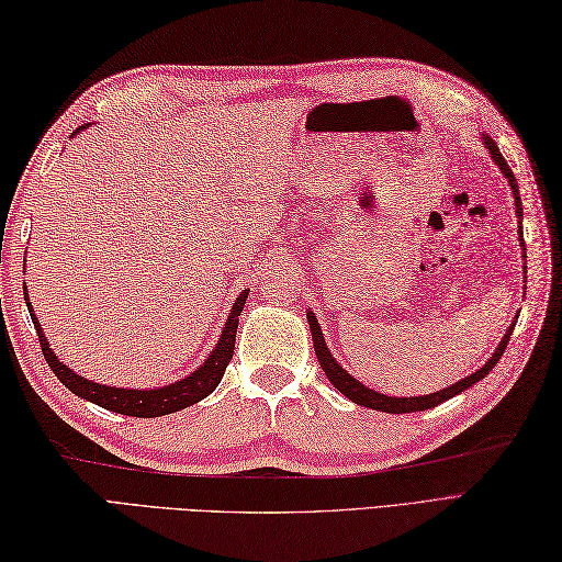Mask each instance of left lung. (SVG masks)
I'll return each mask as SVG.
<instances>
[{
	"label": "left lung",
	"mask_w": 562,
	"mask_h": 562,
	"mask_svg": "<svg viewBox=\"0 0 562 562\" xmlns=\"http://www.w3.org/2000/svg\"><path fill=\"white\" fill-rule=\"evenodd\" d=\"M483 145H485L487 151H491L493 161L499 166V171H503L505 178L509 181L512 195H515V207H517V217H519V236H521V214H524V212H521V200H519L517 178H515V173H512L509 164L503 159V154H499L497 142H493V137L483 135ZM521 241H524V238H521ZM524 258H527V250H524ZM306 318H308V328H312L316 357H318L321 367H324V372H326L330 384L336 386V389L342 393V396H348L352 403L364 405V408H372V411H381V413H415V411H427V408H435V405L445 403V401H449V398H453V396H459L461 391L471 389V386L475 384V381H481L485 374H491V369L499 362V357H503V352H505V348H507V342H509L512 330H515V324H517V321H515V324H509V328H507V333H505V338L499 340V345L495 348L493 357L479 369V372H473L471 376H465V379L457 381V384H451V386L441 389V391H437V393H429V396L396 398V396H384V393L367 389V386L362 384V381H357L355 376H350L348 372H345V369H342L336 360H333V355H330L328 345H326V340H324V333H321L318 318H316L312 312L306 314Z\"/></svg>",
	"instance_id": "8db88e82"
}]
</instances>
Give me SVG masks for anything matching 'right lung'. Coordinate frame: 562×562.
Masks as SVG:
<instances>
[{
	"label": "right lung",
	"instance_id": "add662e5",
	"mask_svg": "<svg viewBox=\"0 0 562 562\" xmlns=\"http://www.w3.org/2000/svg\"><path fill=\"white\" fill-rule=\"evenodd\" d=\"M89 125H81L79 130H87ZM77 130V133H79ZM248 290H244L241 294L236 296V302L232 306V314L226 318L222 336L214 345V350L210 352V357L202 362L193 374H188L181 381H173L169 386L161 389H117V386H105V384H97V381L83 379L79 374L71 372L67 364H63L57 360V355L50 350L47 345V338L43 336V328L38 324V318L33 314V306L29 302V292L23 288V300H26V306L33 318V326L38 330L41 338V350L47 367L53 369L55 376L63 381V384L77 393V396L87 398L91 403L101 405L105 411L121 413V415H133V417H159V415H169L176 411H183L188 405H193L202 398H207L210 393L220 386V381L224 376L226 364L232 362L234 355V342H236V328H238V316L244 312Z\"/></svg>",
	"mask_w": 562,
	"mask_h": 562
}]
</instances>
